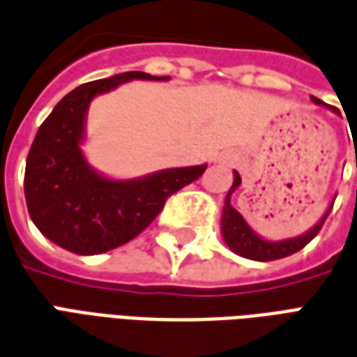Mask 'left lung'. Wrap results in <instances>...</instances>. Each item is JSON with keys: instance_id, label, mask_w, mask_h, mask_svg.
I'll return each mask as SVG.
<instances>
[{"instance_id": "left-lung-1", "label": "left lung", "mask_w": 357, "mask_h": 357, "mask_svg": "<svg viewBox=\"0 0 357 357\" xmlns=\"http://www.w3.org/2000/svg\"><path fill=\"white\" fill-rule=\"evenodd\" d=\"M312 101L319 107H325V102L319 101L317 97H312ZM335 112V110H333ZM357 166V160H356ZM241 185V176L237 172H233V185L229 187V191L225 195V204L224 210H222V235H224V241L227 247L231 248L235 255L243 256V258H248V260H258V262H269V260H279V258H284V256H291L294 252H298L300 248H304L314 239L315 235L319 233L321 225L325 224V220L329 216L331 208H333V202H331L325 214L319 218V222L310 227L306 233H302L298 237H291V239L283 241H268L264 239L262 235L250 227V225L245 222V218L241 216L237 210L231 206V195L235 193V189Z\"/></svg>"}]
</instances>
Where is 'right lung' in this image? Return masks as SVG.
Segmentation results:
<instances>
[{"mask_svg":"<svg viewBox=\"0 0 357 357\" xmlns=\"http://www.w3.org/2000/svg\"><path fill=\"white\" fill-rule=\"evenodd\" d=\"M132 80L166 82L170 76L133 70L73 89L43 120L28 153V214L42 235L74 255H101L126 245L160 214L170 195L206 170L199 164L114 179L89 166L82 151L89 102Z\"/></svg>","mask_w":357,"mask_h":357,"instance_id":"obj_1","label":"right lung"}]
</instances>
